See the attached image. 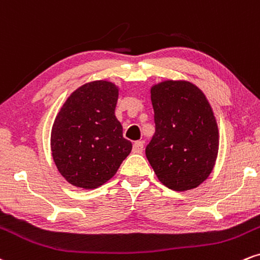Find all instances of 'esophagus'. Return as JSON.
I'll use <instances>...</instances> for the list:
<instances>
[{
    "mask_svg": "<svg viewBox=\"0 0 260 260\" xmlns=\"http://www.w3.org/2000/svg\"><path fill=\"white\" fill-rule=\"evenodd\" d=\"M143 146H145V142L143 141L134 142V152H135V153H141L143 151Z\"/></svg>",
    "mask_w": 260,
    "mask_h": 260,
    "instance_id": "1",
    "label": "esophagus"
}]
</instances>
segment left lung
Here are the masks:
<instances>
[{
    "mask_svg": "<svg viewBox=\"0 0 260 260\" xmlns=\"http://www.w3.org/2000/svg\"><path fill=\"white\" fill-rule=\"evenodd\" d=\"M155 134L146 157L168 188L193 190L213 172L219 151L218 123L209 101L187 80L152 85Z\"/></svg>",
    "mask_w": 260,
    "mask_h": 260,
    "instance_id": "obj_1",
    "label": "left lung"
}]
</instances>
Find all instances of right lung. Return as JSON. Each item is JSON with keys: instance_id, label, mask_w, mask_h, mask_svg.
<instances>
[{"instance_id": "1", "label": "right lung", "mask_w": 260, "mask_h": 260, "mask_svg": "<svg viewBox=\"0 0 260 260\" xmlns=\"http://www.w3.org/2000/svg\"><path fill=\"white\" fill-rule=\"evenodd\" d=\"M119 86L94 80L70 93L51 130V152L58 172L70 185L93 190L106 184L130 154L115 117Z\"/></svg>"}]
</instances>
